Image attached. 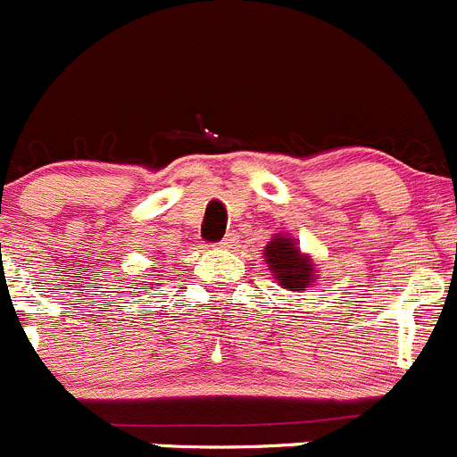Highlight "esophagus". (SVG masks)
<instances>
[{"mask_svg":"<svg viewBox=\"0 0 457 457\" xmlns=\"http://www.w3.org/2000/svg\"><path fill=\"white\" fill-rule=\"evenodd\" d=\"M219 245H220V248H225V250L234 248V245H237V237H234V234H228V237H225Z\"/></svg>","mask_w":457,"mask_h":457,"instance_id":"esophagus-1","label":"esophagus"}]
</instances>
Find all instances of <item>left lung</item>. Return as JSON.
Listing matches in <instances>:
<instances>
[{"mask_svg":"<svg viewBox=\"0 0 457 457\" xmlns=\"http://www.w3.org/2000/svg\"><path fill=\"white\" fill-rule=\"evenodd\" d=\"M264 262L282 289L303 294L319 279L312 254L303 253L289 234H273L264 248Z\"/></svg>","mask_w":457,"mask_h":457,"instance_id":"left-lung-1","label":"left lung"}]
</instances>
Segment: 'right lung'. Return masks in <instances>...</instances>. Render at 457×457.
Segmentation results:
<instances>
[{
  "instance_id": "right-lung-1",
  "label": "right lung",
  "mask_w": 457,
  "mask_h": 457,
  "mask_svg": "<svg viewBox=\"0 0 457 457\" xmlns=\"http://www.w3.org/2000/svg\"><path fill=\"white\" fill-rule=\"evenodd\" d=\"M152 289H157V287H152Z\"/></svg>"
}]
</instances>
